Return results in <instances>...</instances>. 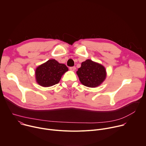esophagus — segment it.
<instances>
[{"label": "esophagus", "instance_id": "1", "mask_svg": "<svg viewBox=\"0 0 146 146\" xmlns=\"http://www.w3.org/2000/svg\"><path fill=\"white\" fill-rule=\"evenodd\" d=\"M69 69H70L71 71H74V70L76 69V67L73 66V67H70V68H69Z\"/></svg>", "mask_w": 146, "mask_h": 146}]
</instances>
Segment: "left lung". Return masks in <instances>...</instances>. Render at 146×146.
Listing matches in <instances>:
<instances>
[{"mask_svg": "<svg viewBox=\"0 0 146 146\" xmlns=\"http://www.w3.org/2000/svg\"><path fill=\"white\" fill-rule=\"evenodd\" d=\"M76 73L81 84L91 88L100 86L106 77L105 67L90 59L82 62Z\"/></svg>", "mask_w": 146, "mask_h": 146, "instance_id": "8db88e82", "label": "left lung"}]
</instances>
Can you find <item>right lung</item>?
Instances as JSON below:
<instances>
[{
    "instance_id": "add662e5",
    "label": "right lung",
    "mask_w": 146,
    "mask_h": 146,
    "mask_svg": "<svg viewBox=\"0 0 146 146\" xmlns=\"http://www.w3.org/2000/svg\"><path fill=\"white\" fill-rule=\"evenodd\" d=\"M67 71L68 68L65 64H59L54 59H50L36 68V82L42 87L52 86L58 84L62 76Z\"/></svg>"
}]
</instances>
